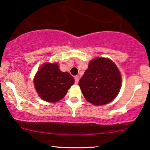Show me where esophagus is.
I'll return each mask as SVG.
<instances>
[{
	"instance_id": "1",
	"label": "esophagus",
	"mask_w": 150,
	"mask_h": 150,
	"mask_svg": "<svg viewBox=\"0 0 150 150\" xmlns=\"http://www.w3.org/2000/svg\"><path fill=\"white\" fill-rule=\"evenodd\" d=\"M79 80H80V77H79V76H75V84L78 83Z\"/></svg>"
}]
</instances>
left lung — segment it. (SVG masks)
Masks as SVG:
<instances>
[{"mask_svg":"<svg viewBox=\"0 0 150 150\" xmlns=\"http://www.w3.org/2000/svg\"><path fill=\"white\" fill-rule=\"evenodd\" d=\"M78 85L86 100L94 106H101L111 102L118 95L121 75L111 60L95 58L89 63Z\"/></svg>","mask_w":150,"mask_h":150,"instance_id":"left-lung-1","label":"left lung"}]
</instances>
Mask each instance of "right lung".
I'll return each mask as SVG.
<instances>
[{
  "mask_svg": "<svg viewBox=\"0 0 150 150\" xmlns=\"http://www.w3.org/2000/svg\"><path fill=\"white\" fill-rule=\"evenodd\" d=\"M74 82L73 77L67 72H61L57 63L43 64L34 79L39 97L51 103L63 99Z\"/></svg>",
  "mask_w": 150,
  "mask_h": 150,
  "instance_id": "add662e5",
  "label": "right lung"
}]
</instances>
